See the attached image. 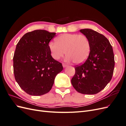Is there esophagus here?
<instances>
[{
    "mask_svg": "<svg viewBox=\"0 0 126 126\" xmlns=\"http://www.w3.org/2000/svg\"><path fill=\"white\" fill-rule=\"evenodd\" d=\"M63 68H65V67L68 66V64L66 63H63Z\"/></svg>",
    "mask_w": 126,
    "mask_h": 126,
    "instance_id": "1",
    "label": "esophagus"
}]
</instances>
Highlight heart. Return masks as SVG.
Listing matches in <instances>:
<instances>
[{
  "mask_svg": "<svg viewBox=\"0 0 126 126\" xmlns=\"http://www.w3.org/2000/svg\"><path fill=\"white\" fill-rule=\"evenodd\" d=\"M52 57L58 60L68 54L67 61H74L77 64L84 63L89 56L90 45L87 37L77 33H63L56 39L55 42L49 44Z\"/></svg>",
  "mask_w": 126,
  "mask_h": 126,
  "instance_id": "1",
  "label": "heart"
}]
</instances>
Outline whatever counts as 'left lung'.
<instances>
[{"mask_svg": "<svg viewBox=\"0 0 126 126\" xmlns=\"http://www.w3.org/2000/svg\"><path fill=\"white\" fill-rule=\"evenodd\" d=\"M88 39L90 50L86 62L75 67L72 86L82 94H94L104 89L110 81L115 67L112 47L104 35L90 29L80 30Z\"/></svg>", "mask_w": 126, "mask_h": 126, "instance_id": "obj_1", "label": "left lung"}]
</instances>
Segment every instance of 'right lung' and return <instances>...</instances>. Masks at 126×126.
Masks as SVG:
<instances>
[{
  "mask_svg": "<svg viewBox=\"0 0 126 126\" xmlns=\"http://www.w3.org/2000/svg\"><path fill=\"white\" fill-rule=\"evenodd\" d=\"M55 36V32L36 30L25 34L17 44L13 58L15 78L21 88L32 96L48 93L63 69L49 50V42Z\"/></svg>",
  "mask_w": 126,
  "mask_h": 126,
  "instance_id": "right-lung-1",
  "label": "right lung"
}]
</instances>
